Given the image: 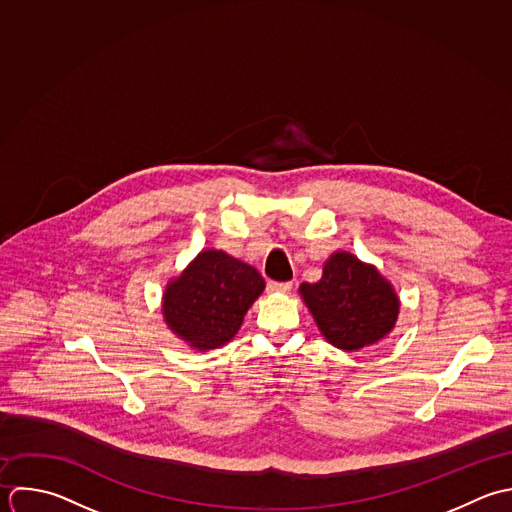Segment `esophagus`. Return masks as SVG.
<instances>
[{"mask_svg":"<svg viewBox=\"0 0 512 512\" xmlns=\"http://www.w3.org/2000/svg\"><path fill=\"white\" fill-rule=\"evenodd\" d=\"M291 287H293L291 281H283V283H279V281H269V285H267V289H269L271 293H289Z\"/></svg>","mask_w":512,"mask_h":512,"instance_id":"esophagus-1","label":"esophagus"}]
</instances>
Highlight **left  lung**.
Segmentation results:
<instances>
[{
	"instance_id": "1",
	"label": "left lung",
	"mask_w": 512,
	"mask_h": 512,
	"mask_svg": "<svg viewBox=\"0 0 512 512\" xmlns=\"http://www.w3.org/2000/svg\"><path fill=\"white\" fill-rule=\"evenodd\" d=\"M299 293L321 335L343 351H359L383 341L395 327L401 301L375 265L353 253L337 251L317 283H303Z\"/></svg>"
}]
</instances>
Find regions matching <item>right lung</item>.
Wrapping results in <instances>:
<instances>
[{
    "label": "right lung",
    "instance_id": "obj_1",
    "mask_svg": "<svg viewBox=\"0 0 512 512\" xmlns=\"http://www.w3.org/2000/svg\"><path fill=\"white\" fill-rule=\"evenodd\" d=\"M259 271L225 251H201L163 293L167 327L197 351L219 349L241 329L243 317L263 293Z\"/></svg>",
    "mask_w": 512,
    "mask_h": 512
}]
</instances>
